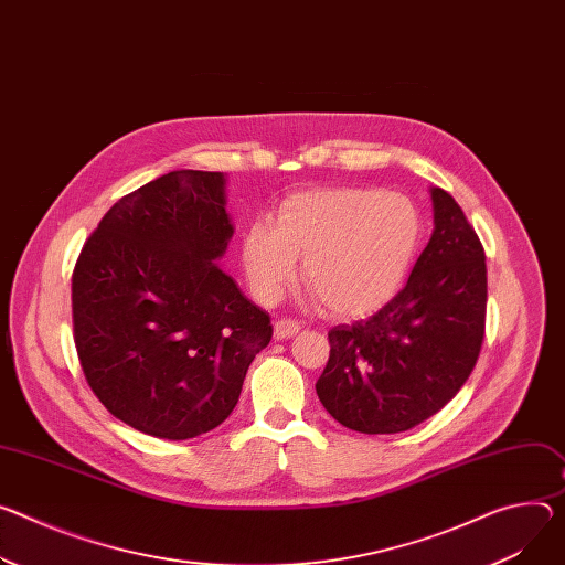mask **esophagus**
<instances>
[{
	"instance_id": "esophagus-1",
	"label": "esophagus",
	"mask_w": 565,
	"mask_h": 565,
	"mask_svg": "<svg viewBox=\"0 0 565 565\" xmlns=\"http://www.w3.org/2000/svg\"><path fill=\"white\" fill-rule=\"evenodd\" d=\"M299 331V322L290 320V318H281L275 322V338L277 340H288Z\"/></svg>"
}]
</instances>
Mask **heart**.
<instances>
[{"label":"heart","instance_id":"heart-1","mask_svg":"<svg viewBox=\"0 0 565 565\" xmlns=\"http://www.w3.org/2000/svg\"><path fill=\"white\" fill-rule=\"evenodd\" d=\"M422 238L415 204L374 189L295 193L279 221L254 223L243 236V266L254 295L270 303L303 281L335 316L379 311L401 288Z\"/></svg>","mask_w":565,"mask_h":565}]
</instances>
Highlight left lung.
I'll return each instance as SVG.
<instances>
[{
    "label": "left lung",
    "mask_w": 565,
    "mask_h": 565,
    "mask_svg": "<svg viewBox=\"0 0 565 565\" xmlns=\"http://www.w3.org/2000/svg\"><path fill=\"white\" fill-rule=\"evenodd\" d=\"M435 232L396 292L370 320L329 331L316 383L342 426L392 435L419 426L471 376L487 324L484 247L450 193L435 186Z\"/></svg>",
    "instance_id": "left-lung-1"
}]
</instances>
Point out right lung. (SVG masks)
Segmentation results:
<instances>
[{
    "label": "right lung",
    "instance_id": "obj_1",
    "mask_svg": "<svg viewBox=\"0 0 565 565\" xmlns=\"http://www.w3.org/2000/svg\"><path fill=\"white\" fill-rule=\"evenodd\" d=\"M225 178L173 171L115 202L72 275L74 344L87 385L139 433L191 439L221 426L270 316L218 262L234 230Z\"/></svg>",
    "mask_w": 565,
    "mask_h": 565
}]
</instances>
